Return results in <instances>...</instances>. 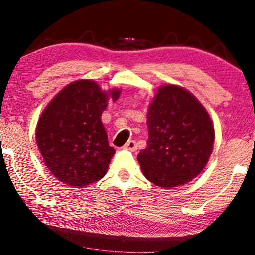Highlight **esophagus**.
Returning <instances> with one entry per match:
<instances>
[{"mask_svg":"<svg viewBox=\"0 0 255 255\" xmlns=\"http://www.w3.org/2000/svg\"><path fill=\"white\" fill-rule=\"evenodd\" d=\"M125 148H126V150H129V151H136V148H137L136 141H134V140H130V141H128L127 144L125 145Z\"/></svg>","mask_w":255,"mask_h":255,"instance_id":"34e87169","label":"esophagus"}]
</instances>
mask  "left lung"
Here are the masks:
<instances>
[{
  "label": "left lung",
  "instance_id": "obj_1",
  "mask_svg": "<svg viewBox=\"0 0 255 255\" xmlns=\"http://www.w3.org/2000/svg\"><path fill=\"white\" fill-rule=\"evenodd\" d=\"M147 147L137 154L150 182L163 188L186 184L206 166L215 142L209 113L177 85L158 89L147 110Z\"/></svg>",
  "mask_w": 255,
  "mask_h": 255
}]
</instances>
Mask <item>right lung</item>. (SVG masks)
<instances>
[{"instance_id":"1","label":"right lung","mask_w":255,"mask_h":255,"mask_svg":"<svg viewBox=\"0 0 255 255\" xmlns=\"http://www.w3.org/2000/svg\"><path fill=\"white\" fill-rule=\"evenodd\" d=\"M121 90L103 91L81 79L63 87L43 110L36 141L44 163L58 181L73 188L97 182L107 174L115 150L108 142L102 113Z\"/></svg>"}]
</instances>
